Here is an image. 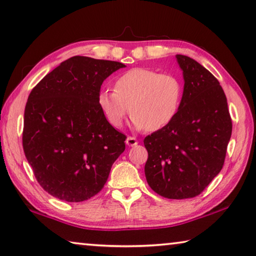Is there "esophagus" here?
I'll list each match as a JSON object with an SVG mask.
<instances>
[{"mask_svg": "<svg viewBox=\"0 0 256 256\" xmlns=\"http://www.w3.org/2000/svg\"><path fill=\"white\" fill-rule=\"evenodd\" d=\"M126 144L128 146V147H133V146H136L138 144V140L136 139L134 136H128Z\"/></svg>", "mask_w": 256, "mask_h": 256, "instance_id": "34e87169", "label": "esophagus"}]
</instances>
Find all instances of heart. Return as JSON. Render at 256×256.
<instances>
[{
  "label": "heart",
  "instance_id": "b5f03b06",
  "mask_svg": "<svg viewBox=\"0 0 256 256\" xmlns=\"http://www.w3.org/2000/svg\"><path fill=\"white\" fill-rule=\"evenodd\" d=\"M181 99L182 84L178 77L133 68L117 77L114 91L101 90L96 102L112 126L120 128L123 125L130 107L133 126L155 132L172 123Z\"/></svg>",
  "mask_w": 256,
  "mask_h": 256
}]
</instances>
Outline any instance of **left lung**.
<instances>
[{
    "instance_id": "left-lung-1",
    "label": "left lung",
    "mask_w": 256,
    "mask_h": 256,
    "mask_svg": "<svg viewBox=\"0 0 256 256\" xmlns=\"http://www.w3.org/2000/svg\"><path fill=\"white\" fill-rule=\"evenodd\" d=\"M184 86L176 118L146 136V179L170 200L200 194L223 168L232 122L224 92L210 72L186 56L176 54Z\"/></svg>"
}]
</instances>
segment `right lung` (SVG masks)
I'll return each instance as SVG.
<instances>
[{
  "instance_id": "add662e5",
  "label": "right lung",
  "mask_w": 256,
  "mask_h": 256,
  "mask_svg": "<svg viewBox=\"0 0 256 256\" xmlns=\"http://www.w3.org/2000/svg\"><path fill=\"white\" fill-rule=\"evenodd\" d=\"M125 64L75 56L40 80L28 96L22 147L40 186L78 202L96 196L125 150L96 98L104 80Z\"/></svg>"
}]
</instances>
